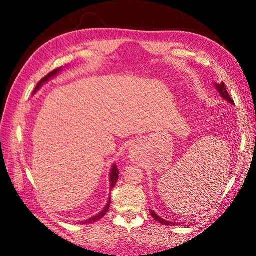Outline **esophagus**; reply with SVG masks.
Segmentation results:
<instances>
[{
	"instance_id": "obj_1",
	"label": "esophagus",
	"mask_w": 256,
	"mask_h": 256,
	"mask_svg": "<svg viewBox=\"0 0 256 256\" xmlns=\"http://www.w3.org/2000/svg\"><path fill=\"white\" fill-rule=\"evenodd\" d=\"M133 155H134V154H133Z\"/></svg>"
}]
</instances>
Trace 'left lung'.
<instances>
[{
	"label": "left lung",
	"instance_id": "left-lung-1",
	"mask_svg": "<svg viewBox=\"0 0 256 256\" xmlns=\"http://www.w3.org/2000/svg\"><path fill=\"white\" fill-rule=\"evenodd\" d=\"M214 86H216V91H218L219 94H220L221 98H224V99L226 101L231 103V104H234V101H233V100L231 99L229 94H228L226 88V84H224V82H221V84H216V82H214ZM150 216H153V218H154L157 222H160V224H165V226H175V224H176L175 222H170V221H167V220H165V219H162V216H160L158 214H157L154 210H150Z\"/></svg>",
	"mask_w": 256,
	"mask_h": 256
}]
</instances>
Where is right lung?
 Here are the masks:
<instances>
[{"mask_svg": "<svg viewBox=\"0 0 256 256\" xmlns=\"http://www.w3.org/2000/svg\"><path fill=\"white\" fill-rule=\"evenodd\" d=\"M62 67H59V68H57V69L54 70V72H52L48 74L46 76V77L42 78V79L40 81V82L37 84V86H36V88H35L34 92H32V94H35L36 92L42 88V84H46L47 81H50L52 78L55 77V76H57L59 72H62ZM118 174H120V172H118V168L116 167V164H113V166H112V168H111V172H110V188H111V190H112L114 187H116V182H118ZM110 204H111V197L108 198L106 206H104V209H103V210L100 212V214H96L94 216H92V218H90V219H88V220L80 222V224H94V222L99 221L100 219H102L103 216H104L106 214V212H108V208H110Z\"/></svg>", "mask_w": 256, "mask_h": 256, "instance_id": "add662e5", "label": "right lung"}]
</instances>
